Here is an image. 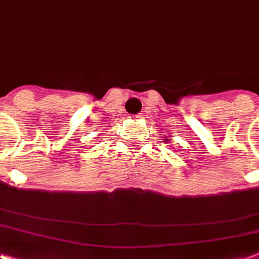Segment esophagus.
I'll use <instances>...</instances> for the list:
<instances>
[{"mask_svg": "<svg viewBox=\"0 0 259 259\" xmlns=\"http://www.w3.org/2000/svg\"><path fill=\"white\" fill-rule=\"evenodd\" d=\"M130 121H137V119L140 118V115H129Z\"/></svg>", "mask_w": 259, "mask_h": 259, "instance_id": "34e87169", "label": "esophagus"}]
</instances>
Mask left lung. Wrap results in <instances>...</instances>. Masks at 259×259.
I'll return each instance as SVG.
<instances>
[{"instance_id":"8db88e82","label":"left lung","mask_w":259,"mask_h":259,"mask_svg":"<svg viewBox=\"0 0 259 259\" xmlns=\"http://www.w3.org/2000/svg\"><path fill=\"white\" fill-rule=\"evenodd\" d=\"M171 141V138H169V137H165V140H163V142H170Z\"/></svg>"}]
</instances>
